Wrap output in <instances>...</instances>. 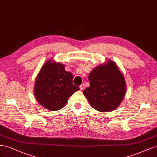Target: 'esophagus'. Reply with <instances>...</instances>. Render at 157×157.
Returning a JSON list of instances; mask_svg holds the SVG:
<instances>
[{
  "label": "esophagus",
  "mask_w": 157,
  "mask_h": 157,
  "mask_svg": "<svg viewBox=\"0 0 157 157\" xmlns=\"http://www.w3.org/2000/svg\"><path fill=\"white\" fill-rule=\"evenodd\" d=\"M84 87H85V85H84V83L82 84L81 86H79V88H80V89H81L82 91V90H83V89H84Z\"/></svg>",
  "instance_id": "1"
}]
</instances>
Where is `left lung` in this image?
<instances>
[{
    "instance_id": "1",
    "label": "left lung",
    "mask_w": 157,
    "mask_h": 157,
    "mask_svg": "<svg viewBox=\"0 0 157 157\" xmlns=\"http://www.w3.org/2000/svg\"><path fill=\"white\" fill-rule=\"evenodd\" d=\"M88 78L90 86L83 93L93 108L103 113L117 109L126 95V83L115 62L109 60L98 65Z\"/></svg>"
}]
</instances>
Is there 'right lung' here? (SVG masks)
I'll use <instances>...</instances> for the list:
<instances>
[{
    "label": "right lung",
    "mask_w": 157,
    "mask_h": 157,
    "mask_svg": "<svg viewBox=\"0 0 157 157\" xmlns=\"http://www.w3.org/2000/svg\"><path fill=\"white\" fill-rule=\"evenodd\" d=\"M65 66L48 60L41 67L34 85V95L44 109L59 110L66 105L70 96L79 87L73 85V75L66 71Z\"/></svg>",
    "instance_id": "obj_1"
}]
</instances>
